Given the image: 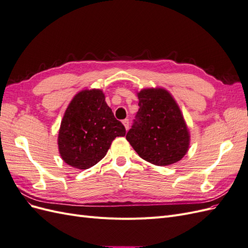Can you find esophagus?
<instances>
[{
	"label": "esophagus",
	"mask_w": 248,
	"mask_h": 248,
	"mask_svg": "<svg viewBox=\"0 0 248 248\" xmlns=\"http://www.w3.org/2000/svg\"><path fill=\"white\" fill-rule=\"evenodd\" d=\"M123 125L125 126V128H126V130L129 128V120L128 119H125V120H123Z\"/></svg>",
	"instance_id": "1"
}]
</instances>
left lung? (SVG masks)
I'll use <instances>...</instances> for the list:
<instances>
[{
	"label": "left lung",
	"instance_id": "1",
	"mask_svg": "<svg viewBox=\"0 0 248 248\" xmlns=\"http://www.w3.org/2000/svg\"><path fill=\"white\" fill-rule=\"evenodd\" d=\"M138 96L140 108L126 140L150 163L179 161L188 150L189 134L176 101L163 89H146Z\"/></svg>",
	"mask_w": 248,
	"mask_h": 248
}]
</instances>
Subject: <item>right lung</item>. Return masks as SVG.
Instances as JSON below:
<instances>
[{"label": "right lung", "mask_w": 248, "mask_h": 248, "mask_svg": "<svg viewBox=\"0 0 248 248\" xmlns=\"http://www.w3.org/2000/svg\"><path fill=\"white\" fill-rule=\"evenodd\" d=\"M126 129L108 106L100 90H85L72 99L60 127L58 144L63 160L87 170L106 156L111 141Z\"/></svg>", "instance_id": "obj_1"}]
</instances>
